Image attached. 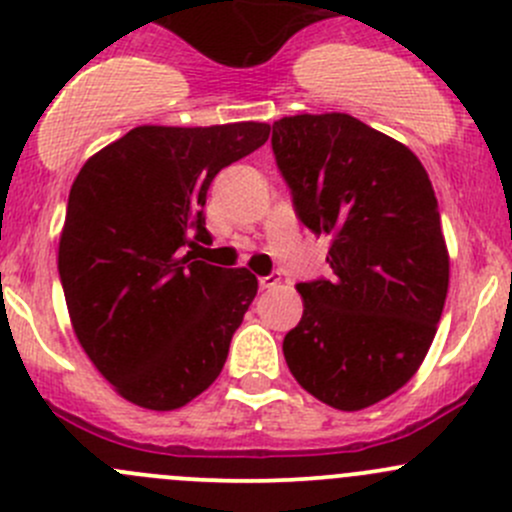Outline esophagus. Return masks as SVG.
<instances>
[{"mask_svg":"<svg viewBox=\"0 0 512 512\" xmlns=\"http://www.w3.org/2000/svg\"><path fill=\"white\" fill-rule=\"evenodd\" d=\"M280 272H270V275H265V277H260V287L262 289H272V287H277L280 285Z\"/></svg>","mask_w":512,"mask_h":512,"instance_id":"34e87169","label":"esophagus"}]
</instances>
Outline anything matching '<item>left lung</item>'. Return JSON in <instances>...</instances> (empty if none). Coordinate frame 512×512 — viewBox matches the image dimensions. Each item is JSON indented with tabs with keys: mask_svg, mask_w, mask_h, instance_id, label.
Wrapping results in <instances>:
<instances>
[{
	"mask_svg": "<svg viewBox=\"0 0 512 512\" xmlns=\"http://www.w3.org/2000/svg\"><path fill=\"white\" fill-rule=\"evenodd\" d=\"M272 151L297 218L329 237V280L299 282L304 314L282 342L314 399L359 411L399 391L436 337L448 250L426 168L349 113L275 121Z\"/></svg>",
	"mask_w": 512,
	"mask_h": 512,
	"instance_id": "left-lung-1",
	"label": "left lung"
}]
</instances>
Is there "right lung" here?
Returning a JSON list of instances; mask_svg holds the SVG:
<instances>
[{
    "instance_id": "add662e5",
    "label": "right lung",
    "mask_w": 512,
    "mask_h": 512,
    "mask_svg": "<svg viewBox=\"0 0 512 512\" xmlns=\"http://www.w3.org/2000/svg\"><path fill=\"white\" fill-rule=\"evenodd\" d=\"M270 138L267 123L138 126L84 163L69 193L59 277L81 347L131 404L173 411L223 371L257 294L185 247L205 240L215 175Z\"/></svg>"
}]
</instances>
